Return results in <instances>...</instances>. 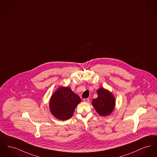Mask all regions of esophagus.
Returning a JSON list of instances; mask_svg holds the SVG:
<instances>
[{
    "mask_svg": "<svg viewBox=\"0 0 157 157\" xmlns=\"http://www.w3.org/2000/svg\"><path fill=\"white\" fill-rule=\"evenodd\" d=\"M83 101L85 102H89V99L88 98H84L83 99Z\"/></svg>",
    "mask_w": 157,
    "mask_h": 157,
    "instance_id": "1",
    "label": "esophagus"
}]
</instances>
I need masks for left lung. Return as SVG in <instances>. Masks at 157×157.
Segmentation results:
<instances>
[{
	"label": "left lung",
	"instance_id": "left-lung-1",
	"mask_svg": "<svg viewBox=\"0 0 157 157\" xmlns=\"http://www.w3.org/2000/svg\"><path fill=\"white\" fill-rule=\"evenodd\" d=\"M98 97L92 100V105L100 116H109L115 106L114 97L109 91L101 88L97 91Z\"/></svg>",
	"mask_w": 157,
	"mask_h": 157
}]
</instances>
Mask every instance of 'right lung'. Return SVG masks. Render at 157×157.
<instances>
[{
	"instance_id": "right-lung-1",
	"label": "right lung",
	"mask_w": 157,
	"mask_h": 157,
	"mask_svg": "<svg viewBox=\"0 0 157 157\" xmlns=\"http://www.w3.org/2000/svg\"><path fill=\"white\" fill-rule=\"evenodd\" d=\"M81 101L79 97L70 88H59L51 97L50 111L57 119L67 120L72 116L76 107Z\"/></svg>"
}]
</instances>
